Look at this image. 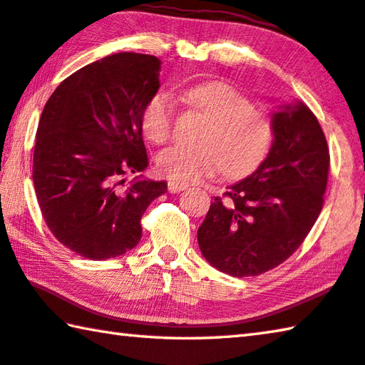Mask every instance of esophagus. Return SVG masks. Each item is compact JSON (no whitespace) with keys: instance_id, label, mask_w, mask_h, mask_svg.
I'll use <instances>...</instances> for the list:
<instances>
[{"instance_id":"34e87169","label":"esophagus","mask_w":365,"mask_h":365,"mask_svg":"<svg viewBox=\"0 0 365 365\" xmlns=\"http://www.w3.org/2000/svg\"><path fill=\"white\" fill-rule=\"evenodd\" d=\"M188 185H183V183H178V182H169L168 183V190L170 191V193H178V191H183L187 190Z\"/></svg>"}]
</instances>
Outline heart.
<instances>
[{
    "mask_svg": "<svg viewBox=\"0 0 365 365\" xmlns=\"http://www.w3.org/2000/svg\"><path fill=\"white\" fill-rule=\"evenodd\" d=\"M182 100L201 110L212 127L202 150L172 146L160 151L156 169L163 177L183 185L212 178L225 170L246 177L261 168L275 141V125L269 114L255 109L250 96L227 82H205L190 86ZM175 104L169 95H154L141 113V128L153 143H165L174 135Z\"/></svg>",
    "mask_w": 365,
    "mask_h": 365,
    "instance_id": "obj_1",
    "label": "heart"
}]
</instances>
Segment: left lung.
<instances>
[{
	"instance_id": "1",
	"label": "left lung",
	"mask_w": 365,
	"mask_h": 365,
	"mask_svg": "<svg viewBox=\"0 0 365 365\" xmlns=\"http://www.w3.org/2000/svg\"><path fill=\"white\" fill-rule=\"evenodd\" d=\"M275 141L261 168L215 196L197 228L206 261L232 277H255L293 255L316 224L329 182L322 127L302 103L274 114Z\"/></svg>"
}]
</instances>
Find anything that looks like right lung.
<instances>
[{"label":"right lung","instance_id":"obj_1","mask_svg":"<svg viewBox=\"0 0 365 365\" xmlns=\"http://www.w3.org/2000/svg\"><path fill=\"white\" fill-rule=\"evenodd\" d=\"M160 61L117 53L61 82L43 109L34 185L49 232L76 255L103 261L135 248L141 215L168 191L133 178L148 160L141 113L159 90Z\"/></svg>","mask_w":365,"mask_h":365}]
</instances>
